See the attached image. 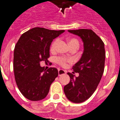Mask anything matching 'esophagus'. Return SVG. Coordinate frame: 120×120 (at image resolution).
<instances>
[{
    "mask_svg": "<svg viewBox=\"0 0 120 120\" xmlns=\"http://www.w3.org/2000/svg\"><path fill=\"white\" fill-rule=\"evenodd\" d=\"M66 74V71L63 69H58V75L61 76L62 75Z\"/></svg>",
    "mask_w": 120,
    "mask_h": 120,
    "instance_id": "1",
    "label": "esophagus"
}]
</instances>
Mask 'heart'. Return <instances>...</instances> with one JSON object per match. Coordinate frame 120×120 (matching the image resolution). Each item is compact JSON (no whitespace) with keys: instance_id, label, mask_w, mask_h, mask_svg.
Wrapping results in <instances>:
<instances>
[{"instance_id":"b5f03b06","label":"heart","mask_w":120,"mask_h":120,"mask_svg":"<svg viewBox=\"0 0 120 120\" xmlns=\"http://www.w3.org/2000/svg\"><path fill=\"white\" fill-rule=\"evenodd\" d=\"M69 42V44L71 48L75 47V46H77V47H79V42L77 39L75 38H69L68 39ZM59 43V39L56 38L52 42L51 45L50 47V49L51 51H55L56 49L58 44ZM72 62V60L71 58H66L62 57V56H59L56 58V62L57 63L58 65H60L61 66H66L68 63H71Z\"/></svg>"}]
</instances>
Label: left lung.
Here are the masks:
<instances>
[{
  "label": "left lung",
  "instance_id": "obj_1",
  "mask_svg": "<svg viewBox=\"0 0 120 120\" xmlns=\"http://www.w3.org/2000/svg\"><path fill=\"white\" fill-rule=\"evenodd\" d=\"M80 37L83 42L84 51L81 58L72 67L73 73L68 72L70 82L64 90L68 100L76 103L88 99L96 90L104 69L105 53L101 39L90 29L68 30Z\"/></svg>",
  "mask_w": 120,
  "mask_h": 120
}]
</instances>
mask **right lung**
I'll return each instance as SVG.
<instances>
[{
    "label": "right lung",
    "instance_id": "obj_1",
    "mask_svg": "<svg viewBox=\"0 0 120 120\" xmlns=\"http://www.w3.org/2000/svg\"><path fill=\"white\" fill-rule=\"evenodd\" d=\"M64 31L34 27L23 33L16 43L13 58L15 80L21 94L28 100L44 99L58 75L56 68L44 69L40 63L48 62L52 41Z\"/></svg>",
    "mask_w": 120,
    "mask_h": 120
}]
</instances>
